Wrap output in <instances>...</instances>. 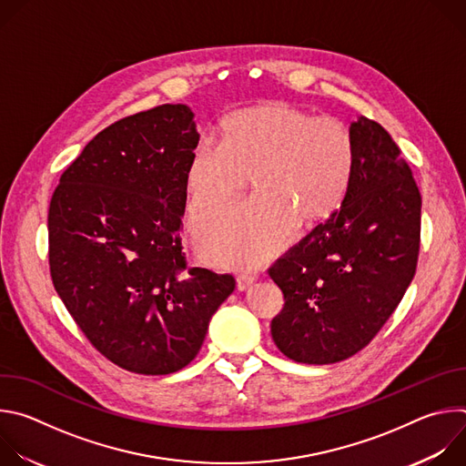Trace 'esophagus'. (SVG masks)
Listing matches in <instances>:
<instances>
[{"instance_id":"1","label":"esophagus","mask_w":466,"mask_h":466,"mask_svg":"<svg viewBox=\"0 0 466 466\" xmlns=\"http://www.w3.org/2000/svg\"><path fill=\"white\" fill-rule=\"evenodd\" d=\"M254 282H256V275H250V273H241V275H238V279H236L238 291H247V289H250Z\"/></svg>"}]
</instances>
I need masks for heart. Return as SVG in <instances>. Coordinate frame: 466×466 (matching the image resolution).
Returning a JSON list of instances; mask_svg holds the SVG:
<instances>
[{"label": "heart", "instance_id": "obj_1", "mask_svg": "<svg viewBox=\"0 0 466 466\" xmlns=\"http://www.w3.org/2000/svg\"><path fill=\"white\" fill-rule=\"evenodd\" d=\"M356 166L352 132L336 117L286 101L238 108L187 160V219L225 208L250 184L256 195L197 225L198 252L223 268H248L284 248L300 221L315 225L341 205Z\"/></svg>", "mask_w": 466, "mask_h": 466}]
</instances>
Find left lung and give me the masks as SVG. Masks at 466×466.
I'll list each match as a JSON object with an SVG mask.
<instances>
[{"label":"left lung","mask_w":466,"mask_h":466,"mask_svg":"<svg viewBox=\"0 0 466 466\" xmlns=\"http://www.w3.org/2000/svg\"><path fill=\"white\" fill-rule=\"evenodd\" d=\"M350 132L356 166L341 208L269 269L284 295L271 336L299 363L365 349L417 271L422 198L411 167L380 123L360 116Z\"/></svg>","instance_id":"left-lung-1"}]
</instances>
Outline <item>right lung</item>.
Masks as SVG:
<instances>
[{
	"mask_svg": "<svg viewBox=\"0 0 466 466\" xmlns=\"http://www.w3.org/2000/svg\"><path fill=\"white\" fill-rule=\"evenodd\" d=\"M197 144L186 105L127 116L86 144L51 197L53 286L94 349L128 372L184 369L236 288L182 252L184 171Z\"/></svg>",
	"mask_w": 466,
	"mask_h": 466,
	"instance_id": "right-lung-1",
	"label": "right lung"
}]
</instances>
